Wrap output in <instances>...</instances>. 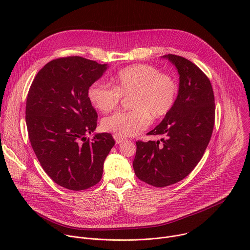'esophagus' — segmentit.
Returning a JSON list of instances; mask_svg holds the SVG:
<instances>
[{
    "instance_id": "esophagus-1",
    "label": "esophagus",
    "mask_w": 250,
    "mask_h": 250,
    "mask_svg": "<svg viewBox=\"0 0 250 250\" xmlns=\"http://www.w3.org/2000/svg\"><path fill=\"white\" fill-rule=\"evenodd\" d=\"M114 138H115V140H116V144H117V145H120L121 142H123V141L125 140L124 137L119 136V135H117V134H114Z\"/></svg>"
}]
</instances>
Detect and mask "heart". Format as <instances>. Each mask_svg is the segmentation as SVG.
I'll return each mask as SVG.
<instances>
[{
    "instance_id": "obj_1",
    "label": "heart",
    "mask_w": 250,
    "mask_h": 250,
    "mask_svg": "<svg viewBox=\"0 0 250 250\" xmlns=\"http://www.w3.org/2000/svg\"><path fill=\"white\" fill-rule=\"evenodd\" d=\"M114 87L94 82L87 91L90 103L101 113L118 108L122 96H130L129 112L117 113L103 120L102 128L119 136H133L146 129L151 117L164 118L175 104L178 85L169 75L151 65L136 64L119 71L113 79Z\"/></svg>"
}]
</instances>
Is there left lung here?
Returning <instances> with one entry per match:
<instances>
[{
  "mask_svg": "<svg viewBox=\"0 0 250 250\" xmlns=\"http://www.w3.org/2000/svg\"><path fill=\"white\" fill-rule=\"evenodd\" d=\"M179 73V91L172 110L147 134L160 141H136L133 170L139 180L166 187L183 180L202 159L215 125V97L203 71L190 60L164 55Z\"/></svg>",
  "mask_w": 250,
  "mask_h": 250,
  "instance_id": "left-lung-1",
  "label": "left lung"
}]
</instances>
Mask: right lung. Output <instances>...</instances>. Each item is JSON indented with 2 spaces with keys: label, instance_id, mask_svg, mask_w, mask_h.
I'll return each instance as SVG.
<instances>
[{
  "label": "right lung",
  "instance_id": "1",
  "mask_svg": "<svg viewBox=\"0 0 250 250\" xmlns=\"http://www.w3.org/2000/svg\"><path fill=\"white\" fill-rule=\"evenodd\" d=\"M106 68L80 56L57 58L40 70L27 94L25 122L32 149L45 173L69 190L98 184L116 144L106 132L86 137L98 120L87 91Z\"/></svg>",
  "mask_w": 250,
  "mask_h": 250
}]
</instances>
